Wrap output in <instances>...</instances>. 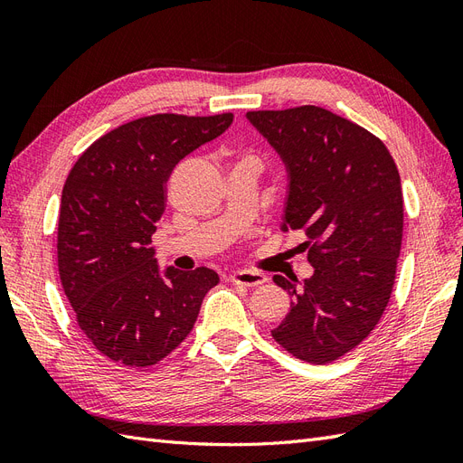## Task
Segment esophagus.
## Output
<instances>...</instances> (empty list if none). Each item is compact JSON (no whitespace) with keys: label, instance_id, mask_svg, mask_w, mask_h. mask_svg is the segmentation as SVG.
<instances>
[{"label":"esophagus","instance_id":"1","mask_svg":"<svg viewBox=\"0 0 463 463\" xmlns=\"http://www.w3.org/2000/svg\"><path fill=\"white\" fill-rule=\"evenodd\" d=\"M232 282L235 286H245V288H255L266 282V276L255 270H235L232 274Z\"/></svg>","mask_w":463,"mask_h":463}]
</instances>
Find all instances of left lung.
<instances>
[{"mask_svg":"<svg viewBox=\"0 0 463 463\" xmlns=\"http://www.w3.org/2000/svg\"><path fill=\"white\" fill-rule=\"evenodd\" d=\"M289 172L284 230H303L315 274L272 330L288 354L326 365L352 352L386 311L403 233L398 165L361 125L320 106L247 111Z\"/></svg>","mask_w":463,"mask_h":463,"instance_id":"left-lung-1","label":"left lung"}]
</instances>
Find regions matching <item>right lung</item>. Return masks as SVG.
<instances>
[{
	"label": "right lung",
	"instance_id": "right-lung-1",
	"mask_svg": "<svg viewBox=\"0 0 463 463\" xmlns=\"http://www.w3.org/2000/svg\"><path fill=\"white\" fill-rule=\"evenodd\" d=\"M233 114H156L119 125L69 172L58 222V269L77 325L109 361L156 365L184 342L220 278L199 266L160 274L152 233L167 177L189 152L230 128Z\"/></svg>",
	"mask_w": 463,
	"mask_h": 463
}]
</instances>
